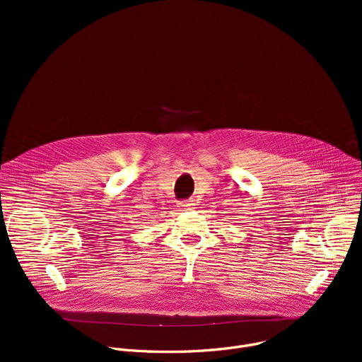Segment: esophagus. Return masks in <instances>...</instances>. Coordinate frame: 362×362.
Masks as SVG:
<instances>
[{
  "label": "esophagus",
  "instance_id": "esophagus-1",
  "mask_svg": "<svg viewBox=\"0 0 362 362\" xmlns=\"http://www.w3.org/2000/svg\"><path fill=\"white\" fill-rule=\"evenodd\" d=\"M179 206H180L182 209H186V211L193 209V203H192V200H183V202H180V203H179Z\"/></svg>",
  "mask_w": 362,
  "mask_h": 362
}]
</instances>
